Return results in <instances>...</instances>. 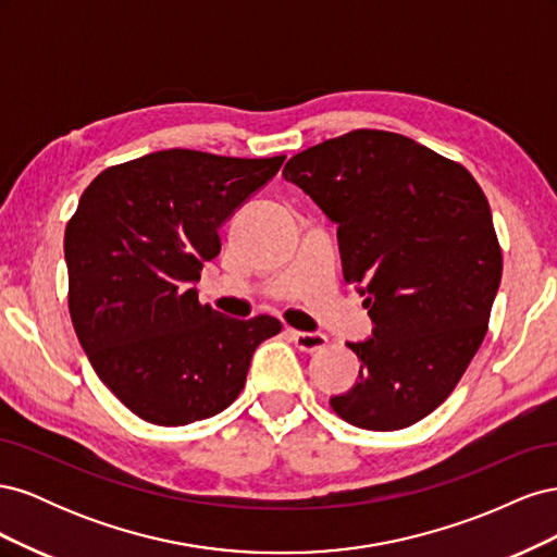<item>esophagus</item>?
I'll use <instances>...</instances> for the list:
<instances>
[{"label":"esophagus","mask_w":557,"mask_h":557,"mask_svg":"<svg viewBox=\"0 0 557 557\" xmlns=\"http://www.w3.org/2000/svg\"><path fill=\"white\" fill-rule=\"evenodd\" d=\"M290 339L295 346L305 352H318L327 346V336L323 332H297L290 330Z\"/></svg>","instance_id":"1"}]
</instances>
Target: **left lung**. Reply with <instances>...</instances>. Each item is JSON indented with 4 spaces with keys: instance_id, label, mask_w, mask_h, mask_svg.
Returning <instances> with one entry per match:
<instances>
[{
    "instance_id": "1",
    "label": "left lung",
    "mask_w": 557,
    "mask_h": 557,
    "mask_svg": "<svg viewBox=\"0 0 557 557\" xmlns=\"http://www.w3.org/2000/svg\"><path fill=\"white\" fill-rule=\"evenodd\" d=\"M283 178L336 223L344 278L374 330L348 344L360 376L330 399L346 423L391 432L453 393L487 332L502 250L481 185L409 137L356 129L301 150Z\"/></svg>"
}]
</instances>
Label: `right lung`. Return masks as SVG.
I'll return each mask as SVG.
<instances>
[{
	"label": "right lung",
	"instance_id": "obj_1",
	"mask_svg": "<svg viewBox=\"0 0 557 557\" xmlns=\"http://www.w3.org/2000/svg\"><path fill=\"white\" fill-rule=\"evenodd\" d=\"M283 160L170 148L109 166L81 195L64 230L72 323L97 376L146 423L227 409L252 352L281 332L272 315L199 305L195 283L221 252L218 230Z\"/></svg>",
	"mask_w": 557,
	"mask_h": 557
}]
</instances>
